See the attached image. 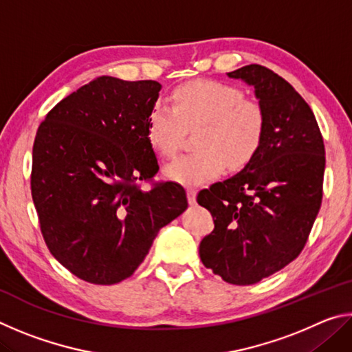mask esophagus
I'll return each mask as SVG.
<instances>
[{
    "instance_id": "1",
    "label": "esophagus",
    "mask_w": 352,
    "mask_h": 352,
    "mask_svg": "<svg viewBox=\"0 0 352 352\" xmlns=\"http://www.w3.org/2000/svg\"><path fill=\"white\" fill-rule=\"evenodd\" d=\"M186 192H188V201H189V205H194L195 200H197V190L190 188V189L186 190Z\"/></svg>"
}]
</instances>
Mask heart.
Here are the masks:
<instances>
[{
	"instance_id": "1",
	"label": "heart",
	"mask_w": 352,
	"mask_h": 352,
	"mask_svg": "<svg viewBox=\"0 0 352 352\" xmlns=\"http://www.w3.org/2000/svg\"><path fill=\"white\" fill-rule=\"evenodd\" d=\"M174 107L155 104L147 119V140L162 157L178 152L188 130L200 129L195 153L166 166L164 175L184 186L217 178L225 166L237 170L250 163L265 130L262 107L243 99L237 87L219 80H194L172 93Z\"/></svg>"
}]
</instances>
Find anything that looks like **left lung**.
I'll return each mask as SVG.
<instances>
[{
  "mask_svg": "<svg viewBox=\"0 0 352 352\" xmlns=\"http://www.w3.org/2000/svg\"><path fill=\"white\" fill-rule=\"evenodd\" d=\"M228 77L254 88L264 138L241 172L199 192V205L214 219L199 253L223 281L250 285L305 248L323 197L324 144L311 107L283 77L261 65Z\"/></svg>",
  "mask_w": 352,
  "mask_h": 352,
  "instance_id": "left-lung-1",
  "label": "left lung"
}]
</instances>
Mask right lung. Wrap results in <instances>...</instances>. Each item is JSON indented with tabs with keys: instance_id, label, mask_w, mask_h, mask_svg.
Wrapping results in <instances>:
<instances>
[{
	"instance_id": "obj_1",
	"label": "right lung",
	"mask_w": 352,
	"mask_h": 352,
	"mask_svg": "<svg viewBox=\"0 0 352 352\" xmlns=\"http://www.w3.org/2000/svg\"><path fill=\"white\" fill-rule=\"evenodd\" d=\"M162 85L100 76L47 113L32 147L31 189L51 254L91 284L133 275L158 231L188 208L158 172L147 119Z\"/></svg>"
}]
</instances>
